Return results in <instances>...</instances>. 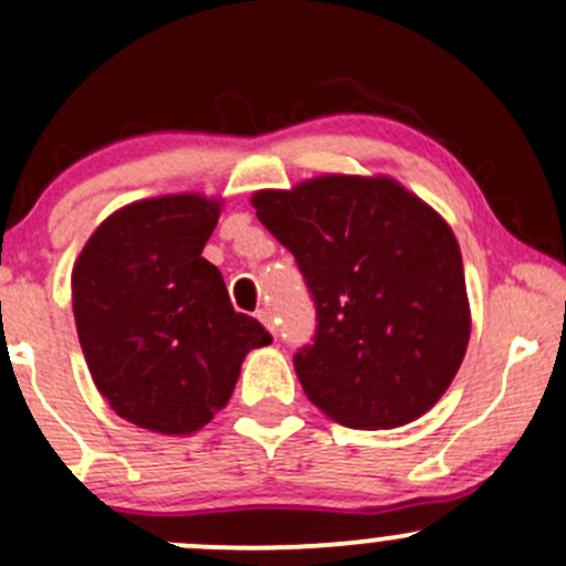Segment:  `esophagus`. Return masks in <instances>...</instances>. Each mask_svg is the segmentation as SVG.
<instances>
[{
  "label": "esophagus",
  "mask_w": 566,
  "mask_h": 566,
  "mask_svg": "<svg viewBox=\"0 0 566 566\" xmlns=\"http://www.w3.org/2000/svg\"><path fill=\"white\" fill-rule=\"evenodd\" d=\"M258 319H260V323L265 325L268 331L276 333V325H273V314H271V308H260V312H258Z\"/></svg>",
  "instance_id": "esophagus-1"
}]
</instances>
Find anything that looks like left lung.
I'll return each mask as SVG.
<instances>
[{
	"mask_svg": "<svg viewBox=\"0 0 566 566\" xmlns=\"http://www.w3.org/2000/svg\"><path fill=\"white\" fill-rule=\"evenodd\" d=\"M317 306L295 355L308 401L347 428L426 415L461 368L472 312L450 224L390 176H317L252 195Z\"/></svg>",
	"mask_w": 566,
	"mask_h": 566,
	"instance_id": "8db88e82",
	"label": "left lung"
}]
</instances>
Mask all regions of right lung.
<instances>
[{"mask_svg": "<svg viewBox=\"0 0 566 566\" xmlns=\"http://www.w3.org/2000/svg\"><path fill=\"white\" fill-rule=\"evenodd\" d=\"M222 198L159 195L113 211L73 265L83 358L118 418L187 437L228 407L249 349L271 344L203 258Z\"/></svg>", "mask_w": 566, "mask_h": 566, "instance_id": "1", "label": "right lung"}]
</instances>
